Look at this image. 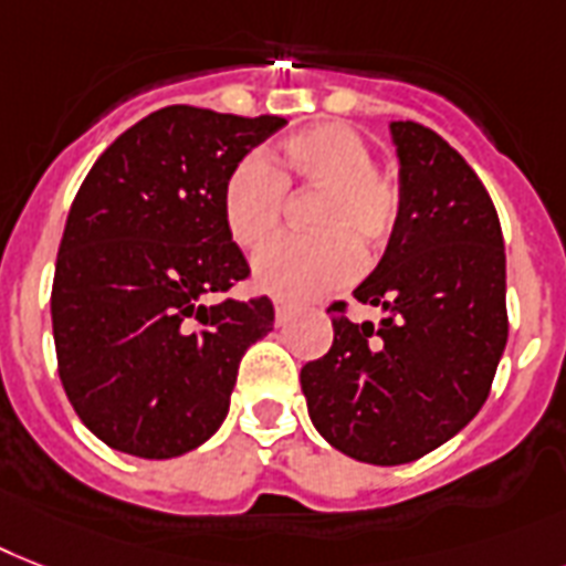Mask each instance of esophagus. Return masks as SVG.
<instances>
[{"instance_id": "obj_1", "label": "esophagus", "mask_w": 566, "mask_h": 566, "mask_svg": "<svg viewBox=\"0 0 566 566\" xmlns=\"http://www.w3.org/2000/svg\"><path fill=\"white\" fill-rule=\"evenodd\" d=\"M291 311L293 307L287 302H275V325H284L291 319Z\"/></svg>"}]
</instances>
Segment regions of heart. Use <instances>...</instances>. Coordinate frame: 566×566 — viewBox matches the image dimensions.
I'll return each instance as SVG.
<instances>
[{
	"instance_id": "obj_1",
	"label": "heart",
	"mask_w": 566,
	"mask_h": 566,
	"mask_svg": "<svg viewBox=\"0 0 566 566\" xmlns=\"http://www.w3.org/2000/svg\"><path fill=\"white\" fill-rule=\"evenodd\" d=\"M287 188H314L311 238H284L261 252L252 270L261 291L314 298L357 273V250L369 259L398 227L401 188L371 165V148L346 124H316L279 145L268 159L247 156L220 188V214L241 250H259L279 232Z\"/></svg>"
}]
</instances>
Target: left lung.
Instances as JSON below:
<instances>
[{
	"mask_svg": "<svg viewBox=\"0 0 566 566\" xmlns=\"http://www.w3.org/2000/svg\"><path fill=\"white\" fill-rule=\"evenodd\" d=\"M401 218L355 291L384 311L355 323L328 307L334 343L302 366L325 442L369 465H403L462 430L489 398L509 337L506 250L474 168L424 124L389 122Z\"/></svg>",
	"mask_w": 566,
	"mask_h": 566,
	"instance_id": "left-lung-1",
	"label": "left lung"
}]
</instances>
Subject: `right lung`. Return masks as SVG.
<instances>
[{
  "label": "right lung",
  "instance_id": "add662e5",
  "mask_svg": "<svg viewBox=\"0 0 566 566\" xmlns=\"http://www.w3.org/2000/svg\"><path fill=\"white\" fill-rule=\"evenodd\" d=\"M284 118L174 104L124 130L69 209L52 284L60 384L109 448L171 459L214 436L243 352L273 331L268 296L220 214L227 174Z\"/></svg>",
  "mask_w": 566,
  "mask_h": 566
}]
</instances>
